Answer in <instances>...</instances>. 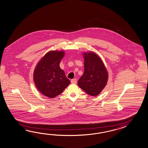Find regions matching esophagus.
Wrapping results in <instances>:
<instances>
[{"mask_svg": "<svg viewBox=\"0 0 148 148\" xmlns=\"http://www.w3.org/2000/svg\"><path fill=\"white\" fill-rule=\"evenodd\" d=\"M71 83H73V84H76V83H77V80H76V79H72L71 80Z\"/></svg>", "mask_w": 148, "mask_h": 148, "instance_id": "obj_1", "label": "esophagus"}]
</instances>
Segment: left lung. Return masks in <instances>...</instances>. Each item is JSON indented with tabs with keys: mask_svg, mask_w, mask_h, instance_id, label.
I'll list each match as a JSON object with an SVG mask.
<instances>
[{
	"mask_svg": "<svg viewBox=\"0 0 148 148\" xmlns=\"http://www.w3.org/2000/svg\"><path fill=\"white\" fill-rule=\"evenodd\" d=\"M84 72L78 86L89 95L96 96L105 87L108 74L102 60L93 52L84 53Z\"/></svg>",
	"mask_w": 148,
	"mask_h": 148,
	"instance_id": "obj_1",
	"label": "left lung"
}]
</instances>
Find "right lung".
Instances as JSON below:
<instances>
[{
    "label": "right lung",
    "instance_id": "1",
    "mask_svg": "<svg viewBox=\"0 0 148 148\" xmlns=\"http://www.w3.org/2000/svg\"><path fill=\"white\" fill-rule=\"evenodd\" d=\"M64 56L63 51H50L36 65L33 79L37 89L43 95L53 98L59 95L70 84L59 64Z\"/></svg>",
    "mask_w": 148,
    "mask_h": 148
}]
</instances>
